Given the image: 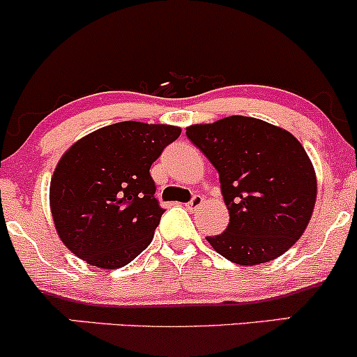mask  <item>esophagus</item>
Masks as SVG:
<instances>
[{
  "label": "esophagus",
  "mask_w": 357,
  "mask_h": 357,
  "mask_svg": "<svg viewBox=\"0 0 357 357\" xmlns=\"http://www.w3.org/2000/svg\"><path fill=\"white\" fill-rule=\"evenodd\" d=\"M202 202H204L202 195H194V197L190 199V202L187 204V207H189L190 211H195V209H199L200 206H202Z\"/></svg>",
  "instance_id": "esophagus-1"
}]
</instances>
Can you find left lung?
<instances>
[{"label":"left lung","mask_w":357,"mask_h":357,"mask_svg":"<svg viewBox=\"0 0 357 357\" xmlns=\"http://www.w3.org/2000/svg\"><path fill=\"white\" fill-rule=\"evenodd\" d=\"M187 138L221 182L229 224L207 241L236 265L271 261L303 234L317 199V177L294 135L250 116L192 125Z\"/></svg>","instance_id":"1"}]
</instances>
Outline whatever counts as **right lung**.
<instances>
[{
  "label": "right lung",
  "mask_w": 357,
  "mask_h": 357,
  "mask_svg": "<svg viewBox=\"0 0 357 357\" xmlns=\"http://www.w3.org/2000/svg\"><path fill=\"white\" fill-rule=\"evenodd\" d=\"M178 126L123 121L75 142L50 180V211L62 243L87 265L121 268L153 239L165 211L151 163Z\"/></svg>",
  "instance_id": "add662e5"
}]
</instances>
